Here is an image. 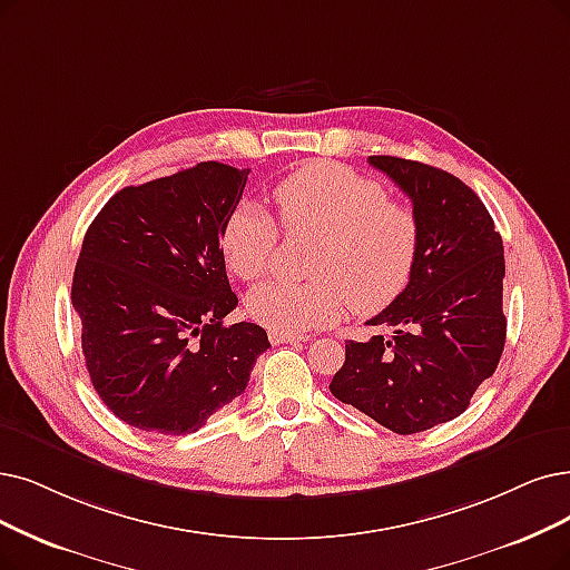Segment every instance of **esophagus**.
Here are the masks:
<instances>
[{
	"label": "esophagus",
	"instance_id": "esophagus-1",
	"mask_svg": "<svg viewBox=\"0 0 570 570\" xmlns=\"http://www.w3.org/2000/svg\"><path fill=\"white\" fill-rule=\"evenodd\" d=\"M271 344H302V341H306V336H299V334H283V332H271L268 334Z\"/></svg>",
	"mask_w": 570,
	"mask_h": 570
}]
</instances>
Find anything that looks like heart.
Segmentation results:
<instances>
[{
	"label": "heart",
	"instance_id": "obj_1",
	"mask_svg": "<svg viewBox=\"0 0 570 570\" xmlns=\"http://www.w3.org/2000/svg\"><path fill=\"white\" fill-rule=\"evenodd\" d=\"M287 232L323 236L313 283L266 281L247 297L253 321L283 334H308L338 321L348 302L357 315L391 306L412 278L419 219L376 179L334 161H311L273 189ZM281 240L278 222L257 203H240L222 229L226 266L240 281L271 268Z\"/></svg>",
	"mask_w": 570,
	"mask_h": 570
}]
</instances>
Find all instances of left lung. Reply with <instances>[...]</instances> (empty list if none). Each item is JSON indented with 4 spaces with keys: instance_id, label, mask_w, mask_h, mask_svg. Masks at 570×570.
Instances as JSON below:
<instances>
[{
    "instance_id": "1",
    "label": "left lung",
    "mask_w": 570,
    "mask_h": 570,
    "mask_svg": "<svg viewBox=\"0 0 570 570\" xmlns=\"http://www.w3.org/2000/svg\"><path fill=\"white\" fill-rule=\"evenodd\" d=\"M412 198L419 249L400 297L367 325L391 330L346 341L330 391L397 435L461 416L503 355V238L468 185L397 156H370Z\"/></svg>"
}]
</instances>
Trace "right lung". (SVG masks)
<instances>
[{
    "label": "right lung",
    "instance_id": "1",
    "mask_svg": "<svg viewBox=\"0 0 570 570\" xmlns=\"http://www.w3.org/2000/svg\"><path fill=\"white\" fill-rule=\"evenodd\" d=\"M249 170L203 161L114 194L72 281L90 383L114 416L189 435L238 397L271 344L238 306L219 247Z\"/></svg>",
    "mask_w": 570,
    "mask_h": 570
}]
</instances>
